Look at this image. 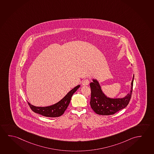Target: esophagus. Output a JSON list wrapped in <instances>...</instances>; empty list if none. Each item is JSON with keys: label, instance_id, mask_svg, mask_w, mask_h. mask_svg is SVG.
<instances>
[{"label": "esophagus", "instance_id": "esophagus-1", "mask_svg": "<svg viewBox=\"0 0 154 154\" xmlns=\"http://www.w3.org/2000/svg\"><path fill=\"white\" fill-rule=\"evenodd\" d=\"M89 83V80L88 79H85L82 82V85H88Z\"/></svg>", "mask_w": 154, "mask_h": 154}]
</instances>
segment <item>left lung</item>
Here are the masks:
<instances>
[{"instance_id": "1", "label": "left lung", "mask_w": 154, "mask_h": 154, "mask_svg": "<svg viewBox=\"0 0 154 154\" xmlns=\"http://www.w3.org/2000/svg\"><path fill=\"white\" fill-rule=\"evenodd\" d=\"M133 75L130 92L124 98H111L108 97L103 93L100 84L96 79H93L90 83L91 88V107L98 115L107 116L114 115L120 110L126 107L131 100L133 91Z\"/></svg>"}]
</instances>
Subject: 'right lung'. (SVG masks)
Masks as SVG:
<instances>
[{"label": "right lung", "instance_id": "1", "mask_svg": "<svg viewBox=\"0 0 154 154\" xmlns=\"http://www.w3.org/2000/svg\"><path fill=\"white\" fill-rule=\"evenodd\" d=\"M80 87V85L76 86L75 88L69 91L62 100L54 105L45 107H38L32 105L30 103L28 102V105L30 109L32 110V111L36 113H38L39 115H42L44 117H58L63 115V113L69 106L72 96Z\"/></svg>", "mask_w": 154, "mask_h": 154}]
</instances>
